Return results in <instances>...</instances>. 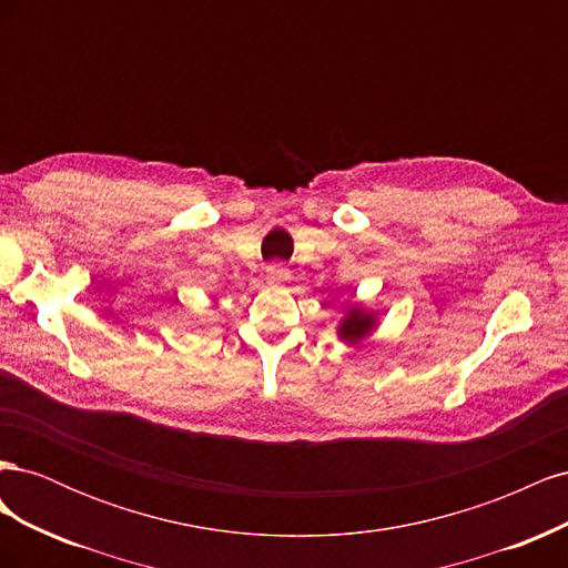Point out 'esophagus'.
<instances>
[{
  "label": "esophagus",
  "mask_w": 568,
  "mask_h": 568,
  "mask_svg": "<svg viewBox=\"0 0 568 568\" xmlns=\"http://www.w3.org/2000/svg\"><path fill=\"white\" fill-rule=\"evenodd\" d=\"M267 280L270 282H284V280H288V270L284 265H270L267 267Z\"/></svg>",
  "instance_id": "34e87169"
}]
</instances>
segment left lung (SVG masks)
<instances>
[{
    "label": "left lung",
    "mask_w": 568,
    "mask_h": 568,
    "mask_svg": "<svg viewBox=\"0 0 568 568\" xmlns=\"http://www.w3.org/2000/svg\"><path fill=\"white\" fill-rule=\"evenodd\" d=\"M374 324H376L374 313H365L363 307H353V311L346 315V320L341 322L338 336H341L343 341L355 343V341H359V338H365V336L374 329Z\"/></svg>",
    "instance_id": "obj_1"
}]
</instances>
